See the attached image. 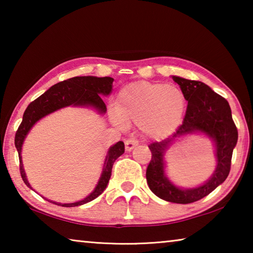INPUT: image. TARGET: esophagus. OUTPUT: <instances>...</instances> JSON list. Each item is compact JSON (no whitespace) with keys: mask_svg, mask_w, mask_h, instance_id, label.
<instances>
[{"mask_svg":"<svg viewBox=\"0 0 253 253\" xmlns=\"http://www.w3.org/2000/svg\"><path fill=\"white\" fill-rule=\"evenodd\" d=\"M137 145H138V140L134 138V137H130V138H127L125 140V147L127 152H130L132 148L137 146Z\"/></svg>","mask_w":253,"mask_h":253,"instance_id":"esophagus-1","label":"esophagus"}]
</instances>
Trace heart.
I'll use <instances>...</instances> for the list:
<instances>
[{
    "mask_svg": "<svg viewBox=\"0 0 253 253\" xmlns=\"http://www.w3.org/2000/svg\"><path fill=\"white\" fill-rule=\"evenodd\" d=\"M185 109L186 99L181 89L172 84L140 81L119 91L110 117L121 127L131 122L140 124L147 136L163 139L176 131Z\"/></svg>",
    "mask_w": 253,
    "mask_h": 253,
    "instance_id": "obj_1",
    "label": "heart"
}]
</instances>
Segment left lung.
Returning a JSON list of instances; mask_svg holds the SVG:
<instances>
[{"instance_id": "left-lung-1", "label": "left lung", "mask_w": 253, "mask_h": 253, "mask_svg": "<svg viewBox=\"0 0 253 253\" xmlns=\"http://www.w3.org/2000/svg\"><path fill=\"white\" fill-rule=\"evenodd\" d=\"M187 100L183 124L174 135L163 142L149 145L152 160L146 169V179L151 191L168 202L187 204L209 195L225 181L230 173L233 148L238 142V129L232 119L229 102L201 81L172 76ZM192 133H202L216 146L217 168L212 176L202 186L184 189L170 182L165 174L164 155L174 141Z\"/></svg>"}]
</instances>
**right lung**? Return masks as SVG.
<instances>
[{
  "instance_id": "add662e5",
  "label": "right lung",
  "mask_w": 253,
  "mask_h": 253,
  "mask_svg": "<svg viewBox=\"0 0 253 253\" xmlns=\"http://www.w3.org/2000/svg\"><path fill=\"white\" fill-rule=\"evenodd\" d=\"M113 81L114 79L110 77H93V76H84V77H74L61 83L55 84L52 87L49 88L43 95L32 101L28 106L23 114V119L21 125L18 128V131L15 134L14 144L19 153L20 160V173L22 176L23 182L28 187L32 188L27 178V175L24 172L23 163H22V146L24 139L27 138V135L31 128L36 124L49 114L54 113L65 107H90L98 113L104 115L106 114L107 108L104 100L101 99V96H108L113 90ZM125 152V145L123 142H118L113 146L109 147L108 152L102 166V172L100 175L99 181L90 194L84 200L78 201L74 203H59L54 201H50L51 203H54L61 207L71 208L79 207L84 203L90 202V201L98 198L105 188L108 185L109 178L111 176V169L115 161L123 155Z\"/></svg>"
}]
</instances>
